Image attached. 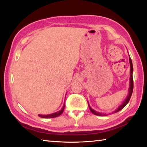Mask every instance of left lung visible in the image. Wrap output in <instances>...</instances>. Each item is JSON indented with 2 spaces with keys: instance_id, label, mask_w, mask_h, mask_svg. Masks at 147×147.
Returning <instances> with one entry per match:
<instances>
[{
  "instance_id": "1",
  "label": "left lung",
  "mask_w": 147,
  "mask_h": 147,
  "mask_svg": "<svg viewBox=\"0 0 147 147\" xmlns=\"http://www.w3.org/2000/svg\"><path fill=\"white\" fill-rule=\"evenodd\" d=\"M129 61H130V87H129V89H128V96H126V98L125 100L123 101V102L122 103L120 106H119L117 108L115 111H113L112 113H111V114H112L113 113H117L120 110H121L122 109H123L124 106H125L126 104L128 103L129 100H130V97L131 96V94H132V92H133V88H134V82H133V77H132V74H133V65H132V61H131V59L130 58V56H129ZM88 105L89 107V109H90V111H91V113H93L94 115H98V116H106V115H108L109 114H106L104 113H100V112H97V111H96L95 110H94L93 109L91 108V107L89 106V102H88Z\"/></svg>"
}]
</instances>
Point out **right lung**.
Segmentation results:
<instances>
[{"mask_svg":"<svg viewBox=\"0 0 147 147\" xmlns=\"http://www.w3.org/2000/svg\"><path fill=\"white\" fill-rule=\"evenodd\" d=\"M64 108H65V104H63V107H62V108L59 110V111H57L56 113H51V114H49V115H40V114H39V117H40L41 118H54V117H58L59 115H60L61 114L63 113V111L64 110Z\"/></svg>","mask_w":147,"mask_h":147,"instance_id":"1","label":"right lung"}]
</instances>
